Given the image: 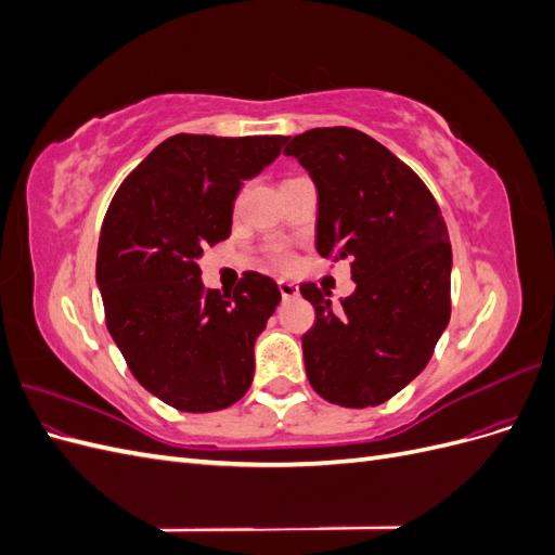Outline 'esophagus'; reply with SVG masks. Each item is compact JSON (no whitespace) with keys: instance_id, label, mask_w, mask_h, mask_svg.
Here are the masks:
<instances>
[{"instance_id":"obj_1","label":"esophagus","mask_w":555,"mask_h":555,"mask_svg":"<svg viewBox=\"0 0 555 555\" xmlns=\"http://www.w3.org/2000/svg\"><path fill=\"white\" fill-rule=\"evenodd\" d=\"M278 289H280V294H282L284 300H289V298L298 296V287H296L294 282H289V280H280V282H278Z\"/></svg>"}]
</instances>
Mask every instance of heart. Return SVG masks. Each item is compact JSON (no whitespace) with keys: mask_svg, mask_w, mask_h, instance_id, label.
<instances>
[{"mask_svg":"<svg viewBox=\"0 0 555 555\" xmlns=\"http://www.w3.org/2000/svg\"><path fill=\"white\" fill-rule=\"evenodd\" d=\"M278 259H280L282 263H287V261H289V259H287V255H278Z\"/></svg>","mask_w":555,"mask_h":555,"instance_id":"1","label":"heart"}]
</instances>
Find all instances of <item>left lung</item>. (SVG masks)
Returning <instances> with one entry per match:
<instances>
[{
    "mask_svg": "<svg viewBox=\"0 0 555 555\" xmlns=\"http://www.w3.org/2000/svg\"><path fill=\"white\" fill-rule=\"evenodd\" d=\"M284 155L317 188V251L351 259L357 282L340 306L317 284H300L314 308V326L300 338L308 379L333 405H382L424 371L449 324L444 217L422 178L359 129H310Z\"/></svg>",
    "mask_w": 555,
    "mask_h": 555,
    "instance_id": "1",
    "label": "left lung"
}]
</instances>
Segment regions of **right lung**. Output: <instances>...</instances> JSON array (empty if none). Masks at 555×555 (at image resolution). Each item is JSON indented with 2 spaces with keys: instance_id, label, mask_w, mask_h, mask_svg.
I'll return each instance as SVG.
<instances>
[{
  "instance_id": "right-lung-1",
  "label": "right lung",
  "mask_w": 555,
  "mask_h": 555,
  "mask_svg": "<svg viewBox=\"0 0 555 555\" xmlns=\"http://www.w3.org/2000/svg\"><path fill=\"white\" fill-rule=\"evenodd\" d=\"M287 137L176 133L120 190L102 224L96 287L111 338L145 391L180 412H217L255 377V343L280 304L275 280L245 273L206 289L198 259L227 241L243 182L275 162Z\"/></svg>"
}]
</instances>
